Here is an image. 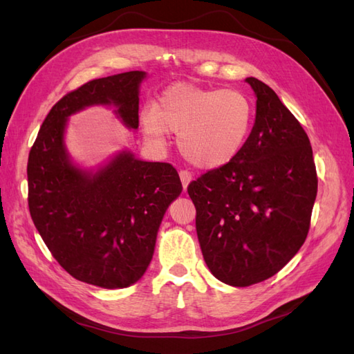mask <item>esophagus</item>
<instances>
[{"instance_id":"1","label":"esophagus","mask_w":354,"mask_h":354,"mask_svg":"<svg viewBox=\"0 0 354 354\" xmlns=\"http://www.w3.org/2000/svg\"><path fill=\"white\" fill-rule=\"evenodd\" d=\"M178 174H180L181 185H183V189L186 190V189H187V186H189V183L192 181V174L189 173V171H186V169H181Z\"/></svg>"}]
</instances>
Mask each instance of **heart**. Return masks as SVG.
Segmentation results:
<instances>
[{"mask_svg":"<svg viewBox=\"0 0 354 354\" xmlns=\"http://www.w3.org/2000/svg\"><path fill=\"white\" fill-rule=\"evenodd\" d=\"M252 120V102L241 90L194 84L173 85L160 95L158 108L146 106L140 115L146 138L164 146L169 131L178 134L181 155L203 169L220 168L236 158Z\"/></svg>","mask_w":354,"mask_h":354,"instance_id":"1","label":"heart"}]
</instances>
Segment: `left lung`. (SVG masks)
<instances>
[{"mask_svg":"<svg viewBox=\"0 0 354 354\" xmlns=\"http://www.w3.org/2000/svg\"><path fill=\"white\" fill-rule=\"evenodd\" d=\"M245 81L257 97L251 134L236 158L187 187L203 260L232 286L269 279L292 259L307 238L317 194L301 124L269 85Z\"/></svg>","mask_w":354,"mask_h":354,"instance_id":"8db88e82","label":"left lung"}]
</instances>
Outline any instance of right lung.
Instances as JSON below:
<instances>
[{"instance_id":"right-lung-1","label":"right lung","mask_w":354,"mask_h":354,"mask_svg":"<svg viewBox=\"0 0 354 354\" xmlns=\"http://www.w3.org/2000/svg\"><path fill=\"white\" fill-rule=\"evenodd\" d=\"M146 72L88 81L53 106L28 159L32 221L57 263L75 279L127 288L145 274L168 205L181 194L177 169L118 153L91 173L72 164L65 147L68 118L87 106L113 104L138 128V87Z\"/></svg>"}]
</instances>
